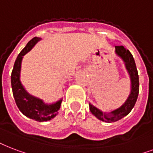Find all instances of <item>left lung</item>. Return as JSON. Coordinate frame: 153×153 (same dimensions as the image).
Here are the masks:
<instances>
[{
	"label": "left lung",
	"mask_w": 153,
	"mask_h": 153,
	"mask_svg": "<svg viewBox=\"0 0 153 153\" xmlns=\"http://www.w3.org/2000/svg\"><path fill=\"white\" fill-rule=\"evenodd\" d=\"M115 53L123 58V62H125L126 68L130 74L131 81V94L129 95L127 101L123 103V105H122L118 109L111 111L110 115H105L102 111H100L97 108H95L94 106L89 104L91 112L95 115L96 118L100 120L104 121V122H108V123L115 122L129 114V112L131 111V109L136 104V100L138 98L139 90H140L138 71L136 69V62L134 60L133 56L131 52L127 50L123 45H115Z\"/></svg>",
	"instance_id": "8db88e82"
}]
</instances>
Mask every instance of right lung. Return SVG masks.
<instances>
[{
    "label": "right lung",
    "instance_id": "1",
    "mask_svg": "<svg viewBox=\"0 0 153 153\" xmlns=\"http://www.w3.org/2000/svg\"><path fill=\"white\" fill-rule=\"evenodd\" d=\"M40 40L39 38H33L27 43L25 47L18 54L15 61L13 69L11 74V85L13 95L17 108L25 116L33 119L36 121L51 120L56 115V113L59 110L62 100L54 104L45 105L41 100L34 98L29 95L22 86L20 82V71L21 63L23 56L33 48L37 42Z\"/></svg>",
    "mask_w": 153,
    "mask_h": 153
}]
</instances>
